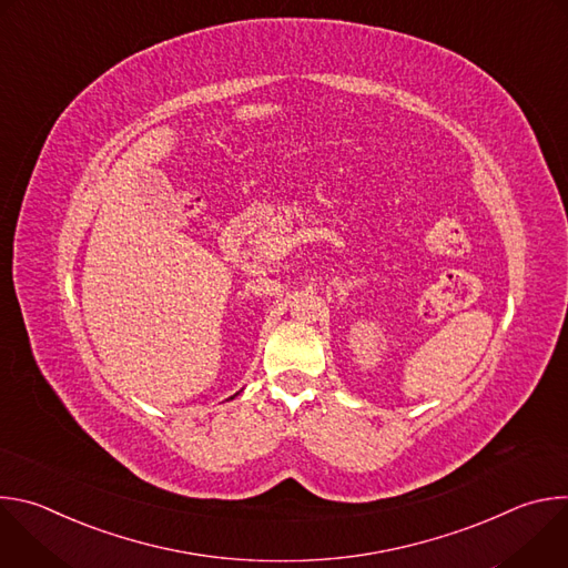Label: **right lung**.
<instances>
[{
	"label": "right lung",
	"mask_w": 568,
	"mask_h": 568,
	"mask_svg": "<svg viewBox=\"0 0 568 568\" xmlns=\"http://www.w3.org/2000/svg\"><path fill=\"white\" fill-rule=\"evenodd\" d=\"M235 395H237V393H235ZM235 395H231V397H229V399H233V397H235Z\"/></svg>",
	"instance_id": "right-lung-1"
}]
</instances>
